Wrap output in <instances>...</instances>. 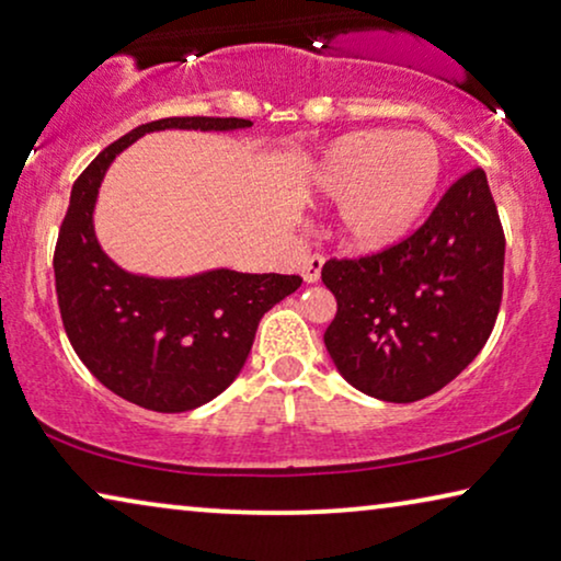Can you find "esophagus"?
Masks as SVG:
<instances>
[{"mask_svg":"<svg viewBox=\"0 0 561 561\" xmlns=\"http://www.w3.org/2000/svg\"><path fill=\"white\" fill-rule=\"evenodd\" d=\"M322 264H324V259H322L320 254H312V256H307V262L302 264V277H305V282L314 284L317 279H320Z\"/></svg>","mask_w":561,"mask_h":561,"instance_id":"34e87169","label":"esophagus"}]
</instances>
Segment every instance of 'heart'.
Here are the masks:
<instances>
[{"instance_id": "1", "label": "heart", "mask_w": 561, "mask_h": 561, "mask_svg": "<svg viewBox=\"0 0 561 561\" xmlns=\"http://www.w3.org/2000/svg\"><path fill=\"white\" fill-rule=\"evenodd\" d=\"M440 175L436 140L423 133L355 130L334 140L317 165L312 186L342 201V237L373 252L403 239L433 196Z\"/></svg>"}]
</instances>
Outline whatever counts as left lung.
<instances>
[{
  "instance_id": "1",
  "label": "left lung",
  "mask_w": 561,
  "mask_h": 561,
  "mask_svg": "<svg viewBox=\"0 0 561 561\" xmlns=\"http://www.w3.org/2000/svg\"><path fill=\"white\" fill-rule=\"evenodd\" d=\"M504 249L486 173L471 169L405 239L375 254L328 259L322 282L337 314L324 345L342 378L388 403L448 386L494 330Z\"/></svg>"
}]
</instances>
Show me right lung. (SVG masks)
I'll use <instances>...</instances> for the list:
<instances>
[{"instance_id":"right-lung-1","label":"right lung","mask_w":561,"mask_h":561,"mask_svg":"<svg viewBox=\"0 0 561 561\" xmlns=\"http://www.w3.org/2000/svg\"><path fill=\"white\" fill-rule=\"evenodd\" d=\"M247 118H161L115 140L75 181L55 247V289L67 340L115 396L156 413L214 400L237 378L264 312L299 289L297 274L216 270L186 279L123 272L100 249L93 208L113 158L150 130H233Z\"/></svg>"}]
</instances>
